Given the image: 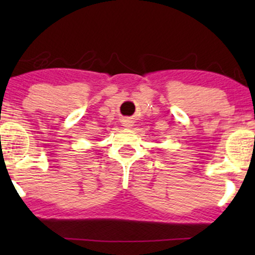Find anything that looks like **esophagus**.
<instances>
[{"instance_id": "1", "label": "esophagus", "mask_w": 255, "mask_h": 255, "mask_svg": "<svg viewBox=\"0 0 255 255\" xmlns=\"http://www.w3.org/2000/svg\"><path fill=\"white\" fill-rule=\"evenodd\" d=\"M124 126H125V127H130V126H131V122L129 121V120H125V121H124Z\"/></svg>"}]
</instances>
